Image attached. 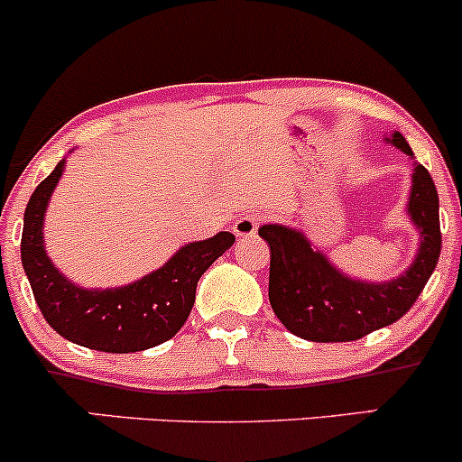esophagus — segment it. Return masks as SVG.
<instances>
[{
	"label": "esophagus",
	"instance_id": "1",
	"mask_svg": "<svg viewBox=\"0 0 462 462\" xmlns=\"http://www.w3.org/2000/svg\"><path fill=\"white\" fill-rule=\"evenodd\" d=\"M259 217L253 216V214H246V216H240L236 220V225H233V233H236L237 237H251L255 236L257 229H259Z\"/></svg>",
	"mask_w": 462,
	"mask_h": 462
}]
</instances>
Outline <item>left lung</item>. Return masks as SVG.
<instances>
[{"label":"left lung","instance_id":"1","mask_svg":"<svg viewBox=\"0 0 462 462\" xmlns=\"http://www.w3.org/2000/svg\"><path fill=\"white\" fill-rule=\"evenodd\" d=\"M388 142L414 159L402 133H393ZM408 214L421 236L419 253L402 277L384 283L346 277L297 229L259 226L271 246L268 299L286 329L312 343H349L402 319L426 288L440 255L439 194L432 176L417 162Z\"/></svg>","mask_w":462,"mask_h":462}]
</instances>
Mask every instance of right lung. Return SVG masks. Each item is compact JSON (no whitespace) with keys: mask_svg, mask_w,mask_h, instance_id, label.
<instances>
[{"mask_svg":"<svg viewBox=\"0 0 462 462\" xmlns=\"http://www.w3.org/2000/svg\"><path fill=\"white\" fill-rule=\"evenodd\" d=\"M65 159L41 180L23 214L22 262L41 314L71 343L106 354H133L170 340L194 308L196 283L236 236L220 231L185 245L159 271L113 290L78 288L54 268L43 246V217Z\"/></svg>","mask_w":462,"mask_h":462,"instance_id":"1","label":"right lung"}]
</instances>
